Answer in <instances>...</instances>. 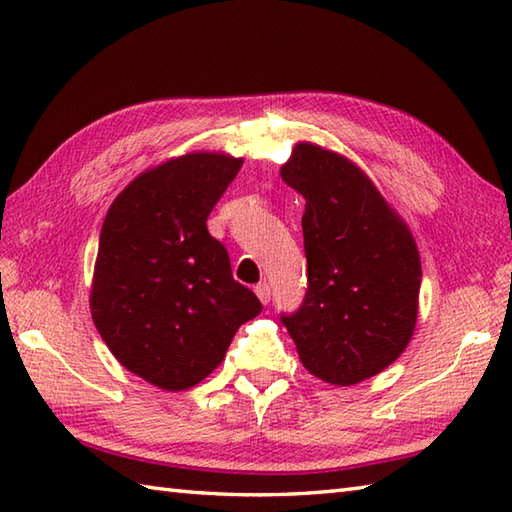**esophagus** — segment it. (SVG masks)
Instances as JSON below:
<instances>
[{"instance_id":"obj_1","label":"esophagus","mask_w":512,"mask_h":512,"mask_svg":"<svg viewBox=\"0 0 512 512\" xmlns=\"http://www.w3.org/2000/svg\"><path fill=\"white\" fill-rule=\"evenodd\" d=\"M255 295L259 297V301L264 303V306H266V303H270V286L266 284V281H262V284L255 286Z\"/></svg>"}]
</instances>
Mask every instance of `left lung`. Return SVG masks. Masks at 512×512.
I'll return each mask as SVG.
<instances>
[{"label": "left lung", "instance_id": "1", "mask_svg": "<svg viewBox=\"0 0 512 512\" xmlns=\"http://www.w3.org/2000/svg\"><path fill=\"white\" fill-rule=\"evenodd\" d=\"M281 178L306 198L308 290L281 323L303 367L356 385L405 352L418 319L420 255L407 224L354 162L299 143Z\"/></svg>", "mask_w": 512, "mask_h": 512}]
</instances>
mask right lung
<instances>
[{"mask_svg": "<svg viewBox=\"0 0 512 512\" xmlns=\"http://www.w3.org/2000/svg\"><path fill=\"white\" fill-rule=\"evenodd\" d=\"M242 162L206 151L171 158L129 182L105 215L92 319L116 361L160 389L198 385L262 312L206 228Z\"/></svg>", "mask_w": 512, "mask_h": 512, "instance_id": "right-lung-1", "label": "right lung"}]
</instances>
